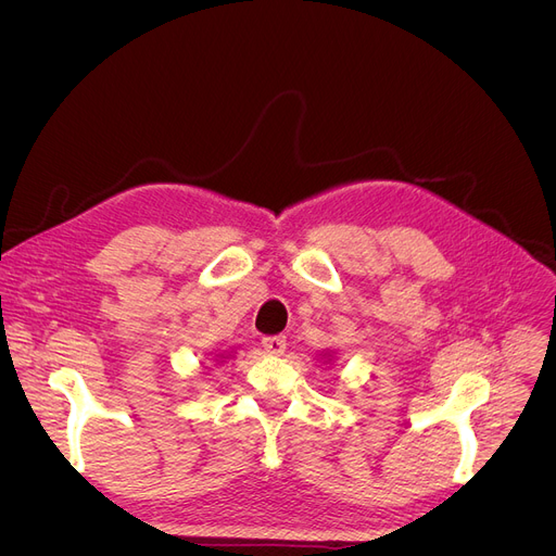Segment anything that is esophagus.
Listing matches in <instances>:
<instances>
[{"instance_id": "obj_1", "label": "esophagus", "mask_w": 556, "mask_h": 556, "mask_svg": "<svg viewBox=\"0 0 556 556\" xmlns=\"http://www.w3.org/2000/svg\"><path fill=\"white\" fill-rule=\"evenodd\" d=\"M263 348L269 352V354H282L287 350V339L285 337H265L263 339Z\"/></svg>"}]
</instances>
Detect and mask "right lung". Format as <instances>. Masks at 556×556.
Segmentation results:
<instances>
[{
  "label": "right lung",
  "instance_id": "right-lung-1",
  "mask_svg": "<svg viewBox=\"0 0 556 556\" xmlns=\"http://www.w3.org/2000/svg\"><path fill=\"white\" fill-rule=\"evenodd\" d=\"M219 356H222V358H228V354H219Z\"/></svg>",
  "mask_w": 556,
  "mask_h": 556
}]
</instances>
